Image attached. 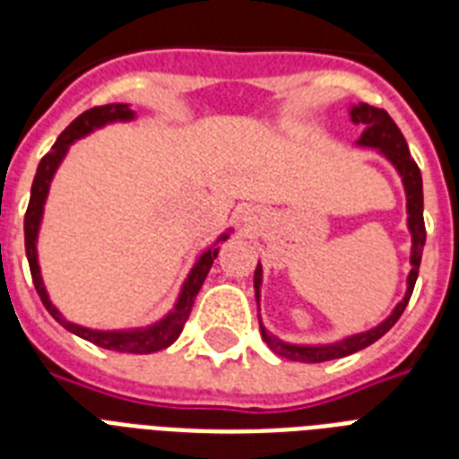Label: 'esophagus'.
<instances>
[{"label":"esophagus","instance_id":"1","mask_svg":"<svg viewBox=\"0 0 459 459\" xmlns=\"http://www.w3.org/2000/svg\"><path fill=\"white\" fill-rule=\"evenodd\" d=\"M257 209L255 207H243L240 209V214H238V219H240V223H243L245 229H252L255 226V221H257Z\"/></svg>","mask_w":459,"mask_h":459}]
</instances>
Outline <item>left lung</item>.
<instances>
[{
    "instance_id": "1",
    "label": "left lung",
    "mask_w": 459,
    "mask_h": 459,
    "mask_svg": "<svg viewBox=\"0 0 459 459\" xmlns=\"http://www.w3.org/2000/svg\"><path fill=\"white\" fill-rule=\"evenodd\" d=\"M350 121L355 126H362L359 138L355 140V147H367L374 150L377 154L388 161L400 176L403 190H405V209H407V230L412 238V247H410V273H407L405 295L398 305L393 307L391 314L384 321H378L377 326L359 331V333L342 335L338 341L331 342H290L283 341L279 335H273L269 328L262 324V314H259V331L262 338L276 355L293 359V362H328V359H338V357H348L357 350L369 348L371 342H377L384 333H388L395 321L400 319V314L405 312L412 288L417 283V273H420L421 252H424V243H427V230H424V190H421V171L420 166L414 164L410 147H407L403 133L395 126L384 109L369 107V104H350ZM262 279H264V269L257 264L255 269V300H257L259 312V298H262Z\"/></svg>"
}]
</instances>
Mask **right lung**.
I'll use <instances>...</instances> for the list:
<instances>
[{
	"instance_id": "add662e5",
	"label": "right lung",
	"mask_w": 459,
	"mask_h": 459,
	"mask_svg": "<svg viewBox=\"0 0 459 459\" xmlns=\"http://www.w3.org/2000/svg\"><path fill=\"white\" fill-rule=\"evenodd\" d=\"M138 114L133 111L131 104H104V107H95V109L85 111L81 117L75 118L74 124L68 126L66 131L61 133L52 150L42 157L35 173L30 187V202H28V212H25V255H28V264H30L32 283L38 290L39 300L47 307V312L52 314L54 319L59 321L61 326L75 333L82 341H90L100 345L104 350H114V352H133V355H150V352H159V350L169 348L171 342L180 335L183 326H186L193 302L200 293L202 283L207 279L209 269L214 264L216 255L221 250V243H226L233 233V229H226L221 236L216 238L214 243L207 245L204 250L197 252L190 272H187L186 281L178 290V298L173 302V307L161 316V319L147 324V326H133V328H90L75 321H68L64 314L59 312V307L54 305L49 293H47L45 281H42V272H39V257H38V238H39V226H42V216H45V204L49 197V187L52 180L59 171L61 161L66 159L68 150L74 145L75 140L88 138L90 133L100 131L104 126L111 124H131L135 121Z\"/></svg>"
}]
</instances>
